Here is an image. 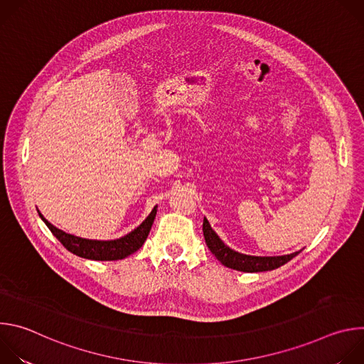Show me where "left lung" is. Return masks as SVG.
I'll use <instances>...</instances> for the list:
<instances>
[{
  "label": "left lung",
  "instance_id": "left-lung-1",
  "mask_svg": "<svg viewBox=\"0 0 364 364\" xmlns=\"http://www.w3.org/2000/svg\"><path fill=\"white\" fill-rule=\"evenodd\" d=\"M203 235L207 247L216 256L218 261L222 262V265L242 272H264L277 269L289 262L292 257H295L301 252L298 250L282 256H250L239 253L220 240V237L216 235L205 218L203 220Z\"/></svg>",
  "mask_w": 364,
  "mask_h": 364
}]
</instances>
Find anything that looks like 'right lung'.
Here are the masks:
<instances>
[{"label":"right lung","mask_w":364,"mask_h":364,"mask_svg":"<svg viewBox=\"0 0 364 364\" xmlns=\"http://www.w3.org/2000/svg\"><path fill=\"white\" fill-rule=\"evenodd\" d=\"M155 215H157V205L154 207L152 212L148 215V218L136 229H134L124 237H119L115 240H92V239L77 237L75 235H69L58 229L56 226L48 223L43 218V215L38 212V216L50 229V232L59 239V242L69 252L85 259H92V261H118V259H124L131 253L136 252L146 240V236L151 230Z\"/></svg>","instance_id":"obj_1"}]
</instances>
